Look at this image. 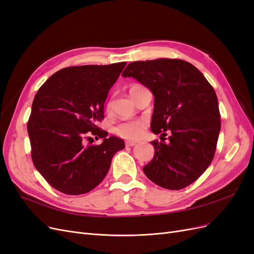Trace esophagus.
<instances>
[{"instance_id": "34e87169", "label": "esophagus", "mask_w": 254, "mask_h": 254, "mask_svg": "<svg viewBox=\"0 0 254 254\" xmlns=\"http://www.w3.org/2000/svg\"><path fill=\"white\" fill-rule=\"evenodd\" d=\"M125 145H126V147H132V146L135 145V142H126Z\"/></svg>"}]
</instances>
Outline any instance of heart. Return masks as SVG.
Segmentation results:
<instances>
[{
    "label": "heart",
    "instance_id": "obj_1",
    "mask_svg": "<svg viewBox=\"0 0 254 254\" xmlns=\"http://www.w3.org/2000/svg\"><path fill=\"white\" fill-rule=\"evenodd\" d=\"M141 86H137V84H133V86L130 87V92L133 90L140 88ZM111 103H108V108L110 107ZM146 127V122L145 121H128V122H122L118 124L114 128V133L118 136L122 137V139L125 140H137L139 137L142 136L144 133V130Z\"/></svg>",
    "mask_w": 254,
    "mask_h": 254
}]
</instances>
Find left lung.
<instances>
[{
    "instance_id": "obj_1",
    "label": "left lung",
    "mask_w": 254,
    "mask_h": 254,
    "mask_svg": "<svg viewBox=\"0 0 254 254\" xmlns=\"http://www.w3.org/2000/svg\"><path fill=\"white\" fill-rule=\"evenodd\" d=\"M122 76L135 78L155 96L150 127L162 142H150L155 156L143 167L144 174L161 188H187L205 172L216 150L220 113L213 87L181 59L134 61Z\"/></svg>"
}]
</instances>
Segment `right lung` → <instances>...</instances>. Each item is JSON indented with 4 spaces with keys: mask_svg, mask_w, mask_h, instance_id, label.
I'll list each match as a JSON object with an SVG mask.
<instances>
[{
    "mask_svg": "<svg viewBox=\"0 0 254 254\" xmlns=\"http://www.w3.org/2000/svg\"><path fill=\"white\" fill-rule=\"evenodd\" d=\"M126 64L61 68L38 90L27 122L32 160L61 193L81 195L96 188L115 152L125 147L96 124L104 120L107 95ZM91 135L103 142L87 145Z\"/></svg>",
    "mask_w": 254,
    "mask_h": 254,
    "instance_id": "right-lung-1",
    "label": "right lung"
}]
</instances>
